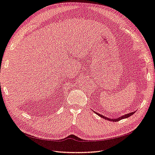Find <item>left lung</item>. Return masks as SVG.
Wrapping results in <instances>:
<instances>
[{"instance_id":"1","label":"left lung","mask_w":155,"mask_h":155,"mask_svg":"<svg viewBox=\"0 0 155 155\" xmlns=\"http://www.w3.org/2000/svg\"><path fill=\"white\" fill-rule=\"evenodd\" d=\"M93 112H95V113L97 115H98L99 116L101 117H103V118H104V119H105V120L111 121V122H112V121H113V122H118V121H120V120H122V119H125V118L129 117L130 116H131L132 115H133V114H134L135 113V111H134V112H130V113H129V114H125V115H123V116H120V117H119L114 118V119H112V118H109V117H105V116H103V115L100 114H99V113H97V112L94 111H93Z\"/></svg>"}]
</instances>
